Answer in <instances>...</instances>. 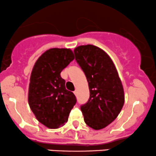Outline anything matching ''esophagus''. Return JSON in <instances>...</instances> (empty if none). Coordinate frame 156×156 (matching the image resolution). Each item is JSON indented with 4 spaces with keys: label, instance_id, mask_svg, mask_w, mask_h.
Returning a JSON list of instances; mask_svg holds the SVG:
<instances>
[{
    "label": "esophagus",
    "instance_id": "1",
    "mask_svg": "<svg viewBox=\"0 0 156 156\" xmlns=\"http://www.w3.org/2000/svg\"><path fill=\"white\" fill-rule=\"evenodd\" d=\"M77 94H78V90H75L74 91V94H75V95L76 96Z\"/></svg>",
    "mask_w": 156,
    "mask_h": 156
}]
</instances>
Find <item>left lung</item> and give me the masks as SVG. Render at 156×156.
Wrapping results in <instances>:
<instances>
[{"mask_svg":"<svg viewBox=\"0 0 156 156\" xmlns=\"http://www.w3.org/2000/svg\"><path fill=\"white\" fill-rule=\"evenodd\" d=\"M75 59L87 78L90 90L87 103L81 106L84 122L94 130L111 124L125 103L123 86L109 56L91 44L74 50Z\"/></svg>","mask_w":156,"mask_h":156,"instance_id":"obj_1","label":"left lung"}]
</instances>
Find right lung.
<instances>
[{
	"label": "right lung",
	"mask_w": 156,
	"mask_h": 156,
	"mask_svg": "<svg viewBox=\"0 0 156 156\" xmlns=\"http://www.w3.org/2000/svg\"><path fill=\"white\" fill-rule=\"evenodd\" d=\"M75 59L66 48H51L34 63L29 87V104L39 122L50 129L59 128L68 121L76 103L75 94L66 89L60 73Z\"/></svg>",
	"instance_id": "right-lung-1"
}]
</instances>
